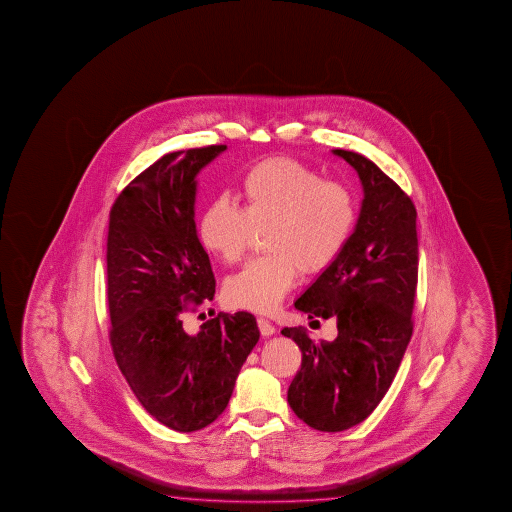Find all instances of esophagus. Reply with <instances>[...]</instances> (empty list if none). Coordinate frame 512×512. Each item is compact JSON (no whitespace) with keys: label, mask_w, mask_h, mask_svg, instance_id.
<instances>
[{"label":"esophagus","mask_w":512,"mask_h":512,"mask_svg":"<svg viewBox=\"0 0 512 512\" xmlns=\"http://www.w3.org/2000/svg\"><path fill=\"white\" fill-rule=\"evenodd\" d=\"M258 328H260V333L263 337H270V335H274V333H276V328L270 324V321L263 319V317L258 319Z\"/></svg>","instance_id":"34e87169"}]
</instances>
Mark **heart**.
I'll list each match as a JSON object with an SVG mask.
<instances>
[{
    "label": "heart",
    "mask_w": 512,
    "mask_h": 512,
    "mask_svg": "<svg viewBox=\"0 0 512 512\" xmlns=\"http://www.w3.org/2000/svg\"><path fill=\"white\" fill-rule=\"evenodd\" d=\"M240 200L242 206L211 200L199 222L200 242L224 263L242 260L256 234L265 233L267 254L224 286L226 303L240 310L274 312L299 270L312 276L328 269L355 229L353 191L288 157L252 166L240 182Z\"/></svg>",
    "instance_id": "b5f03b06"
}]
</instances>
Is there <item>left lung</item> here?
<instances>
[{"instance_id":"8db88e82","label":"left lung","mask_w":512,"mask_h":512,"mask_svg":"<svg viewBox=\"0 0 512 512\" xmlns=\"http://www.w3.org/2000/svg\"><path fill=\"white\" fill-rule=\"evenodd\" d=\"M353 166L364 188L355 231L337 260L295 308L337 319L333 342H313L304 328H285L303 353L288 387L295 416L321 432L362 423L387 394L412 337L417 288L416 208L371 159L333 150Z\"/></svg>"}]
</instances>
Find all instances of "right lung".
<instances>
[{
  "label": "right lung",
  "instance_id": "right-lung-1",
  "mask_svg": "<svg viewBox=\"0 0 512 512\" xmlns=\"http://www.w3.org/2000/svg\"><path fill=\"white\" fill-rule=\"evenodd\" d=\"M226 145L170 152L114 200L107 234L109 340L150 416L175 432L211 425L260 340L252 313H218L188 333L182 313L211 301L215 276L195 226L197 175Z\"/></svg>",
  "mask_w": 512,
  "mask_h": 512
}]
</instances>
